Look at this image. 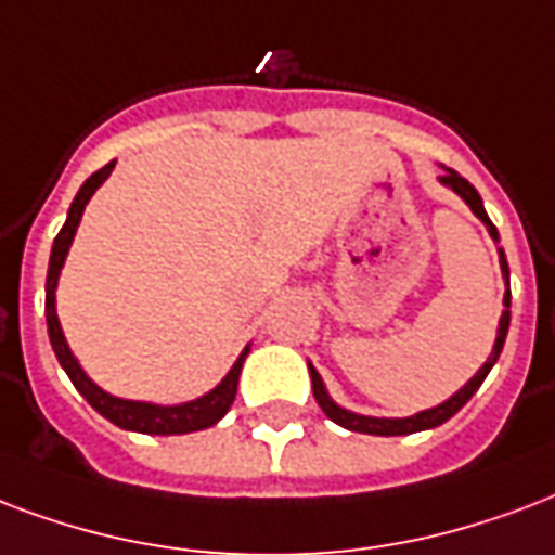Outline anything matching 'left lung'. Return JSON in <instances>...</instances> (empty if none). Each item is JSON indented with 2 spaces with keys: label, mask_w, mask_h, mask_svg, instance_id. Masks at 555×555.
I'll list each match as a JSON object with an SVG mask.
<instances>
[{
  "label": "left lung",
  "mask_w": 555,
  "mask_h": 555,
  "mask_svg": "<svg viewBox=\"0 0 555 555\" xmlns=\"http://www.w3.org/2000/svg\"><path fill=\"white\" fill-rule=\"evenodd\" d=\"M439 183L446 185V189H451L454 194H460L465 201V206L475 211L477 218L483 221V227L489 230V235H492L494 244H501V235H498V230H494V223L489 221V215H486L483 209V197L477 194V189L465 177H460L454 171V168H446V175L439 177ZM498 261H501V273H503V282H506V294H503V314L501 320H498V337H494V346H492V354L486 358V363L480 366V370L472 375V378L465 380L463 387L451 396V399H446L442 404H437V408H428V410H418V413H413V416H404V418H387V416H363V413H354V410H346L340 408L337 401L328 396V390H325V380L320 378V372L314 370V363L308 361V372H311V387H314V399L317 404L323 408V413L328 418H332L334 425H340V428L346 430H358V434H372V437H404V434H418V430H430V428H439L442 422H448V418L454 416L456 410H463V404L472 396H475L477 390H480V384L486 380V375H489V370H492L494 363H498V358H501L503 352V344H506V332H509V299H513V294H509V264H506V253H503V247H498Z\"/></svg>",
  "instance_id": "1"
}]
</instances>
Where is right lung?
Here are the masks:
<instances>
[{
	"mask_svg": "<svg viewBox=\"0 0 555 555\" xmlns=\"http://www.w3.org/2000/svg\"><path fill=\"white\" fill-rule=\"evenodd\" d=\"M116 163H107L101 171L80 185L75 201H72L69 211H66V223L63 230L57 232V238L52 244V259H49V276H46V323H49V340H52V349L61 361L63 372L69 375V380L75 384V390L90 401L92 410H99L101 416L109 418L113 425H118L121 430H137V434H151V437H175V434H192V430H203L218 425L227 410L232 408L235 401V390H238L241 366L247 361L249 346H244V352L238 354V361L232 363V370L221 378L218 387H211L209 392H203L201 399L183 401V404H154V401H133V399H118L113 392L101 390L99 384L83 372V366L78 363V358L72 354L66 337H63L61 320H57V279H61L63 261L69 256L72 241H75V232H78V223L83 218V209L90 197L101 189V183L113 175Z\"/></svg>",
	"mask_w": 555,
	"mask_h": 555,
	"instance_id": "1",
	"label": "right lung"
}]
</instances>
